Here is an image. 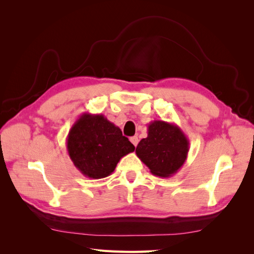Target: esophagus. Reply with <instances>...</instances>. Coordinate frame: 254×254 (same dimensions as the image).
Masks as SVG:
<instances>
[{"label":"esophagus","mask_w":254,"mask_h":254,"mask_svg":"<svg viewBox=\"0 0 254 254\" xmlns=\"http://www.w3.org/2000/svg\"><path fill=\"white\" fill-rule=\"evenodd\" d=\"M130 142H131L134 146H136L137 143H139V139H137V136H131L130 137Z\"/></svg>","instance_id":"obj_1"}]
</instances>
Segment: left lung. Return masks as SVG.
I'll use <instances>...</instances> for the list:
<instances>
[{
    "label": "left lung",
    "instance_id": "obj_1",
    "mask_svg": "<svg viewBox=\"0 0 254 254\" xmlns=\"http://www.w3.org/2000/svg\"><path fill=\"white\" fill-rule=\"evenodd\" d=\"M147 128V137L136 146V156L152 175L172 177L187 161L189 139L174 123L157 120L149 123Z\"/></svg>",
    "mask_w": 254,
    "mask_h": 254
}]
</instances>
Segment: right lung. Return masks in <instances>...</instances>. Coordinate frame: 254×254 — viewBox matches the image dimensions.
<instances>
[{"mask_svg": "<svg viewBox=\"0 0 254 254\" xmlns=\"http://www.w3.org/2000/svg\"><path fill=\"white\" fill-rule=\"evenodd\" d=\"M134 148L122 130L103 114L82 113L66 136V149L73 164L91 179L111 175L120 160Z\"/></svg>", "mask_w": 254, "mask_h": 254, "instance_id": "obj_1", "label": "right lung"}]
</instances>
